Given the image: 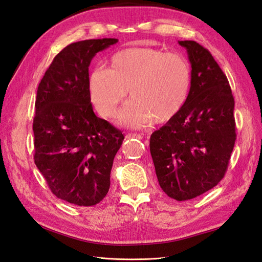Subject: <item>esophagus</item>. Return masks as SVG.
I'll list each match as a JSON object with an SVG mask.
<instances>
[{"label": "esophagus", "mask_w": 262, "mask_h": 262, "mask_svg": "<svg viewBox=\"0 0 262 262\" xmlns=\"http://www.w3.org/2000/svg\"><path fill=\"white\" fill-rule=\"evenodd\" d=\"M126 138L127 139H130V138H137V139H141L142 138V136L140 134H137V133H128V134H126V136H125Z\"/></svg>", "instance_id": "34e87169"}]
</instances>
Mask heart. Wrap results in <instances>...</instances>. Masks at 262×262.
<instances>
[{"label":"heart","instance_id":"1","mask_svg":"<svg viewBox=\"0 0 262 262\" xmlns=\"http://www.w3.org/2000/svg\"><path fill=\"white\" fill-rule=\"evenodd\" d=\"M191 82L187 58L152 48H127L113 54L107 70L88 76V96L98 113L111 119L126 96L132 98L120 115L128 127L173 120L184 106Z\"/></svg>","mask_w":262,"mask_h":262}]
</instances>
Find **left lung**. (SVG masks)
Returning a JSON list of instances; mask_svg holds the SVG:
<instances>
[{
  "label": "left lung",
  "mask_w": 262,
  "mask_h": 262,
  "mask_svg": "<svg viewBox=\"0 0 262 262\" xmlns=\"http://www.w3.org/2000/svg\"><path fill=\"white\" fill-rule=\"evenodd\" d=\"M191 65L184 106L150 137L160 187L184 201L213 188L226 172L236 133L234 98L225 74L196 41H179Z\"/></svg>",
  "instance_id": "left-lung-1"
}]
</instances>
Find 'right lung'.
I'll return each instance as SVG.
<instances>
[{
    "label": "right lung",
    "mask_w": 262,
    "mask_h": 262,
    "mask_svg": "<svg viewBox=\"0 0 262 262\" xmlns=\"http://www.w3.org/2000/svg\"><path fill=\"white\" fill-rule=\"evenodd\" d=\"M117 41L90 39L65 47L38 86L33 159L54 195L76 206H95L106 196L124 140L120 129L95 114L88 96L91 60Z\"/></svg>",
    "instance_id": "obj_1"
}]
</instances>
